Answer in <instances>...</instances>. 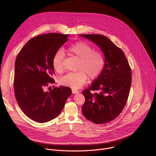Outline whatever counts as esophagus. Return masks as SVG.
Listing matches in <instances>:
<instances>
[{"mask_svg":"<svg viewBox=\"0 0 156 156\" xmlns=\"http://www.w3.org/2000/svg\"><path fill=\"white\" fill-rule=\"evenodd\" d=\"M80 93L79 91L76 90H72V93L73 94H78Z\"/></svg>","mask_w":156,"mask_h":156,"instance_id":"34e87169","label":"esophagus"}]
</instances>
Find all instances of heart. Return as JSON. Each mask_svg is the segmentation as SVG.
I'll return each instance as SVG.
<instances>
[{"label":"heart","instance_id":"heart-1","mask_svg":"<svg viewBox=\"0 0 156 156\" xmlns=\"http://www.w3.org/2000/svg\"><path fill=\"white\" fill-rule=\"evenodd\" d=\"M69 55L79 60L77 70L79 72L69 73L62 77L60 80L61 84L69 86L73 90L80 88L87 80L95 79L101 73L104 59L102 54L94 51L93 48L87 42H76L66 49ZM63 54L58 51L52 60V66L54 70L60 73L63 70Z\"/></svg>","mask_w":156,"mask_h":156}]
</instances>
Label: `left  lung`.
<instances>
[{"label": "left lung", "mask_w": 156, "mask_h": 156, "mask_svg": "<svg viewBox=\"0 0 156 156\" xmlns=\"http://www.w3.org/2000/svg\"><path fill=\"white\" fill-rule=\"evenodd\" d=\"M79 36L94 42L104 55L101 73L89 89L83 91L85 102L82 113L96 124L110 122L122 112L128 98L131 84L129 63L123 51L108 37L99 34Z\"/></svg>", "instance_id": "1"}]
</instances>
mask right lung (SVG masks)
Returning a JSON list of instances; mask_svg holds the SVG:
<instances>
[{"instance_id":"obj_1","label":"right lung","mask_w":156,"mask_h":156,"mask_svg":"<svg viewBox=\"0 0 156 156\" xmlns=\"http://www.w3.org/2000/svg\"><path fill=\"white\" fill-rule=\"evenodd\" d=\"M69 34L48 33L29 41L18 53L15 65L14 91L17 102L29 118L46 123L56 118L71 95L69 87L60 86L49 92L54 83L52 60Z\"/></svg>"}]
</instances>
